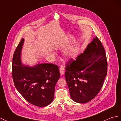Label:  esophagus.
<instances>
[{
    "mask_svg": "<svg viewBox=\"0 0 121 121\" xmlns=\"http://www.w3.org/2000/svg\"><path fill=\"white\" fill-rule=\"evenodd\" d=\"M60 74L61 75H62L64 74V72H65V69L64 68V67L63 66H61L60 68Z\"/></svg>",
    "mask_w": 121,
    "mask_h": 121,
    "instance_id": "obj_1",
    "label": "esophagus"
}]
</instances>
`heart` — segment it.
Returning <instances> with one entry per match:
<instances>
[{
	"instance_id": "heart-1",
	"label": "heart",
	"mask_w": 121,
	"mask_h": 121,
	"mask_svg": "<svg viewBox=\"0 0 121 121\" xmlns=\"http://www.w3.org/2000/svg\"><path fill=\"white\" fill-rule=\"evenodd\" d=\"M64 55L66 57L69 58L71 56V52H70V51H69V50H66L64 51Z\"/></svg>"
}]
</instances>
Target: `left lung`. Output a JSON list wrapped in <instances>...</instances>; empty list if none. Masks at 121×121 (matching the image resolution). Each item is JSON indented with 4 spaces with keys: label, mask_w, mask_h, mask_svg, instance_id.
<instances>
[{
    "label": "left lung",
    "mask_w": 121,
    "mask_h": 121,
    "mask_svg": "<svg viewBox=\"0 0 121 121\" xmlns=\"http://www.w3.org/2000/svg\"><path fill=\"white\" fill-rule=\"evenodd\" d=\"M65 70V79L72 100L85 103L98 94L107 74L108 63L104 48L97 37L84 53L67 62Z\"/></svg>",
    "instance_id": "1"
}]
</instances>
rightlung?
Segmentation results:
<instances>
[{
    "label": "right lung",
    "mask_w": 121,
    "mask_h": 121,
    "mask_svg": "<svg viewBox=\"0 0 121 121\" xmlns=\"http://www.w3.org/2000/svg\"><path fill=\"white\" fill-rule=\"evenodd\" d=\"M24 39L20 41L13 55L12 77L15 87L25 100L39 107L52 102L55 86L60 78L59 67L52 63H39L33 67L24 65L21 51Z\"/></svg>",
    "instance_id": "obj_1"
}]
</instances>
